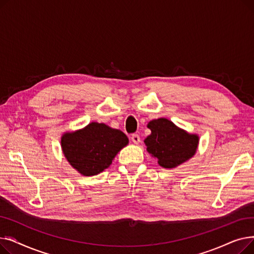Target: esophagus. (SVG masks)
I'll return each instance as SVG.
<instances>
[{"label":"esophagus","instance_id":"1","mask_svg":"<svg viewBox=\"0 0 254 254\" xmlns=\"http://www.w3.org/2000/svg\"><path fill=\"white\" fill-rule=\"evenodd\" d=\"M130 139H131V141H132V143H134V144H139V143L141 142L140 136H139V135H137V134H134V135H131Z\"/></svg>","mask_w":254,"mask_h":254}]
</instances>
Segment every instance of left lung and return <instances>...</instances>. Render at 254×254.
<instances>
[{
  "label": "left lung",
  "mask_w": 254,
  "mask_h": 254,
  "mask_svg": "<svg viewBox=\"0 0 254 254\" xmlns=\"http://www.w3.org/2000/svg\"><path fill=\"white\" fill-rule=\"evenodd\" d=\"M151 134L144 140L146 150L165 169H174L188 162L196 152L198 135L178 127L171 120L162 117L148 123Z\"/></svg>",
  "instance_id": "8db88e82"
}]
</instances>
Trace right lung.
Masks as SVG:
<instances>
[{"label":"right lung","mask_w":254,"mask_h":254,"mask_svg":"<svg viewBox=\"0 0 254 254\" xmlns=\"http://www.w3.org/2000/svg\"><path fill=\"white\" fill-rule=\"evenodd\" d=\"M127 144L125 132L99 123H90L75 131H65L61 138L64 156L83 176L100 174Z\"/></svg>","instance_id":"obj_1"}]
</instances>
